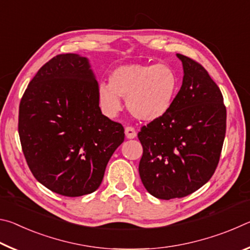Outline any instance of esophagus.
Masks as SVG:
<instances>
[{"mask_svg":"<svg viewBox=\"0 0 250 250\" xmlns=\"http://www.w3.org/2000/svg\"><path fill=\"white\" fill-rule=\"evenodd\" d=\"M125 137L128 139H133L137 137V132H135L133 126H126L125 130Z\"/></svg>","mask_w":250,"mask_h":250,"instance_id":"esophagus-1","label":"esophagus"}]
</instances>
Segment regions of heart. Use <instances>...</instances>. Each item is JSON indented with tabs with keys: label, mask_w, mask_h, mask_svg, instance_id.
Here are the masks:
<instances>
[{
	"label": "heart",
	"mask_w": 250,
	"mask_h": 250,
	"mask_svg": "<svg viewBox=\"0 0 250 250\" xmlns=\"http://www.w3.org/2000/svg\"><path fill=\"white\" fill-rule=\"evenodd\" d=\"M179 83L176 71L168 65H125L112 71L110 83L99 84V104L108 117H115L122 108L121 97L137 119L154 121L170 111Z\"/></svg>",
	"instance_id": "heart-1"
}]
</instances>
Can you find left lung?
Wrapping results in <instances>:
<instances>
[{
  "label": "left lung",
  "instance_id": "8db88e82",
  "mask_svg": "<svg viewBox=\"0 0 250 250\" xmlns=\"http://www.w3.org/2000/svg\"><path fill=\"white\" fill-rule=\"evenodd\" d=\"M176 56L184 76L174 104L138 133L143 147L141 181L160 200L188 196L207 183L218 166L226 133V107L218 86L194 59Z\"/></svg>",
  "mask_w": 250,
  "mask_h": 250
}]
</instances>
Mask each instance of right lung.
<instances>
[{
	"instance_id": "obj_1",
	"label": "right lung",
	"mask_w": 250,
	"mask_h": 250,
	"mask_svg": "<svg viewBox=\"0 0 250 250\" xmlns=\"http://www.w3.org/2000/svg\"><path fill=\"white\" fill-rule=\"evenodd\" d=\"M19 134L29 170L52 192H95L125 140L119 122L101 113L98 83L86 57L61 54L46 62L21 99Z\"/></svg>"
}]
</instances>
